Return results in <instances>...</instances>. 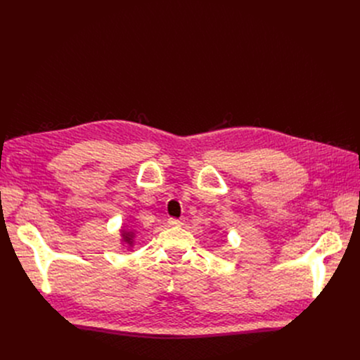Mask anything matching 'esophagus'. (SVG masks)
I'll use <instances>...</instances> for the list:
<instances>
[{"label": "esophagus", "instance_id": "esophagus-1", "mask_svg": "<svg viewBox=\"0 0 360 360\" xmlns=\"http://www.w3.org/2000/svg\"><path fill=\"white\" fill-rule=\"evenodd\" d=\"M168 224H169L171 226H181V225H182V221H181V219H175V218H169V219H168Z\"/></svg>", "mask_w": 360, "mask_h": 360}]
</instances>
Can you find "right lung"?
<instances>
[{"label": "right lung", "mask_w": 360, "mask_h": 360, "mask_svg": "<svg viewBox=\"0 0 360 360\" xmlns=\"http://www.w3.org/2000/svg\"><path fill=\"white\" fill-rule=\"evenodd\" d=\"M121 238H122V243L124 246H127L128 249H132L134 246V240H135V231L132 229H125V226H122L121 229Z\"/></svg>", "instance_id": "obj_1"}]
</instances>
